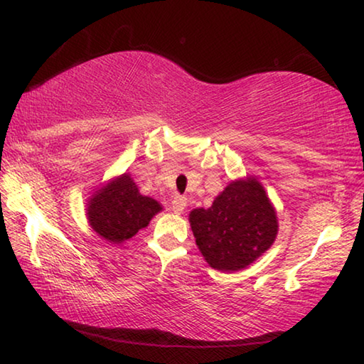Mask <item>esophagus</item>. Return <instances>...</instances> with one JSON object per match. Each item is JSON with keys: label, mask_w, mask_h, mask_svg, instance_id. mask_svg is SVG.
Returning <instances> with one entry per match:
<instances>
[{"label": "esophagus", "mask_w": 364, "mask_h": 364, "mask_svg": "<svg viewBox=\"0 0 364 364\" xmlns=\"http://www.w3.org/2000/svg\"><path fill=\"white\" fill-rule=\"evenodd\" d=\"M186 205H188L186 197L175 196L173 199H171V210H173V212L178 213V215L184 212V208H186Z\"/></svg>", "instance_id": "esophagus-1"}]
</instances>
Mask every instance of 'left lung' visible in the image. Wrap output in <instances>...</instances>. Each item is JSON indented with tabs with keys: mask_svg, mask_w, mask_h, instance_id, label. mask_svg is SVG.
Segmentation results:
<instances>
[{
	"mask_svg": "<svg viewBox=\"0 0 364 364\" xmlns=\"http://www.w3.org/2000/svg\"><path fill=\"white\" fill-rule=\"evenodd\" d=\"M189 223L205 262L226 273L241 271L260 258L279 230L276 208L255 176L231 181L212 207L191 210Z\"/></svg>",
	"mask_w": 364,
	"mask_h": 364,
	"instance_id": "8db88e82",
	"label": "left lung"
}]
</instances>
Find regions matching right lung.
<instances>
[{"label": "right lung", "instance_id": "obj_1", "mask_svg": "<svg viewBox=\"0 0 364 364\" xmlns=\"http://www.w3.org/2000/svg\"><path fill=\"white\" fill-rule=\"evenodd\" d=\"M164 208L139 193L130 173H122L97 188L86 204V220L97 236L110 244H123Z\"/></svg>", "mask_w": 364, "mask_h": 364}]
</instances>
